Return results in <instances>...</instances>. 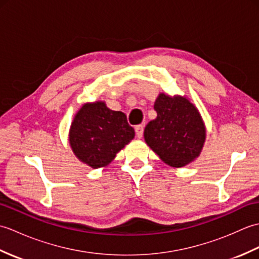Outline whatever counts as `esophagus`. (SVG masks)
<instances>
[{"label":"esophagus","instance_id":"34e87169","mask_svg":"<svg viewBox=\"0 0 259 259\" xmlns=\"http://www.w3.org/2000/svg\"><path fill=\"white\" fill-rule=\"evenodd\" d=\"M135 130H136V135H137V137H138V138H141V137L144 136V125H142V124L136 125Z\"/></svg>","mask_w":259,"mask_h":259}]
</instances>
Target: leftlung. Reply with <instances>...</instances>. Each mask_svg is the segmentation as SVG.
I'll return each instance as SVG.
<instances>
[{"label": "left lung", "instance_id": "8db88e82", "mask_svg": "<svg viewBox=\"0 0 259 259\" xmlns=\"http://www.w3.org/2000/svg\"><path fill=\"white\" fill-rule=\"evenodd\" d=\"M157 118L145 128L147 145L172 167H184L199 156L206 129L196 107L184 97L159 95Z\"/></svg>", "mask_w": 259, "mask_h": 259}]
</instances>
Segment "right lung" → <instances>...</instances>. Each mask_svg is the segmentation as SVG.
Masks as SVG:
<instances>
[{
	"label": "right lung",
	"mask_w": 259,
	"mask_h": 259,
	"mask_svg": "<svg viewBox=\"0 0 259 259\" xmlns=\"http://www.w3.org/2000/svg\"><path fill=\"white\" fill-rule=\"evenodd\" d=\"M134 137L126 115L110 110L104 102L84 104L70 128V145L75 156L95 169L111 162Z\"/></svg>",
	"instance_id": "right-lung-1"
}]
</instances>
